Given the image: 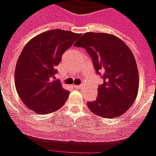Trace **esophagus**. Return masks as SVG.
Instances as JSON below:
<instances>
[{"instance_id":"34e87169","label":"esophagus","mask_w":156,"mask_h":156,"mask_svg":"<svg viewBox=\"0 0 156 156\" xmlns=\"http://www.w3.org/2000/svg\"><path fill=\"white\" fill-rule=\"evenodd\" d=\"M76 89H81V87H82V86L81 85H76V86H74Z\"/></svg>"}]
</instances>
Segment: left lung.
Masks as SVG:
<instances>
[{
	"instance_id": "obj_1",
	"label": "left lung",
	"mask_w": 156,
	"mask_h": 156,
	"mask_svg": "<svg viewBox=\"0 0 156 156\" xmlns=\"http://www.w3.org/2000/svg\"><path fill=\"white\" fill-rule=\"evenodd\" d=\"M75 46L86 49L103 84L98 95L87 103L90 111L102 118L120 117L136 101L139 73L130 49L117 36L107 33H85Z\"/></svg>"
}]
</instances>
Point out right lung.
<instances>
[{
  "mask_svg": "<svg viewBox=\"0 0 156 156\" xmlns=\"http://www.w3.org/2000/svg\"><path fill=\"white\" fill-rule=\"evenodd\" d=\"M80 34L60 29L41 33L27 42L15 70V85L26 106L35 113L50 114L63 106L70 92L55 80L62 55Z\"/></svg>",
  "mask_w": 156,
  "mask_h": 156,
  "instance_id": "right-lung-1",
  "label": "right lung"
}]
</instances>
